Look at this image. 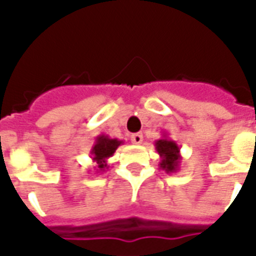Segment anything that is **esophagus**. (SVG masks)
Listing matches in <instances>:
<instances>
[{
    "label": "esophagus",
    "mask_w": 256,
    "mask_h": 256,
    "mask_svg": "<svg viewBox=\"0 0 256 256\" xmlns=\"http://www.w3.org/2000/svg\"><path fill=\"white\" fill-rule=\"evenodd\" d=\"M130 140H132V142L134 144H142V140H144V136H142V134H140V132H136V134H132V136H130Z\"/></svg>",
    "instance_id": "34e87169"
}]
</instances>
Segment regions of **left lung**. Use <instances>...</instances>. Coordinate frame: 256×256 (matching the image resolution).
<instances>
[{
    "label": "left lung",
    "instance_id": "obj_1",
    "mask_svg": "<svg viewBox=\"0 0 256 256\" xmlns=\"http://www.w3.org/2000/svg\"><path fill=\"white\" fill-rule=\"evenodd\" d=\"M156 150L160 156V168L162 170L166 171L168 174L179 170L182 156H180V148L175 140H170L166 134H164L160 140H156Z\"/></svg>",
    "mask_w": 256,
    "mask_h": 256
}]
</instances>
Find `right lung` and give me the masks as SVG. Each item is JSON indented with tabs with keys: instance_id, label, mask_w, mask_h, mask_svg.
Wrapping results in <instances>:
<instances>
[{
	"instance_id": "1",
	"label": "right lung",
	"mask_w": 256,
	"mask_h": 256,
	"mask_svg": "<svg viewBox=\"0 0 256 256\" xmlns=\"http://www.w3.org/2000/svg\"><path fill=\"white\" fill-rule=\"evenodd\" d=\"M124 144V140H116V138H110L108 136L100 134L96 138V142L92 144L90 150L92 162L96 164L94 168L96 172H104L108 170V160L114 156V152L118 148V146Z\"/></svg>"
}]
</instances>
